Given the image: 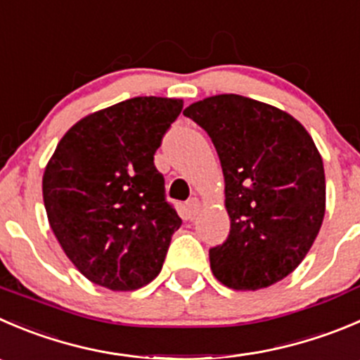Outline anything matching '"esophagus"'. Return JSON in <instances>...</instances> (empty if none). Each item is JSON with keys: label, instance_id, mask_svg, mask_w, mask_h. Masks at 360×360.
Returning a JSON list of instances; mask_svg holds the SVG:
<instances>
[{"label": "esophagus", "instance_id": "esophagus-1", "mask_svg": "<svg viewBox=\"0 0 360 360\" xmlns=\"http://www.w3.org/2000/svg\"><path fill=\"white\" fill-rule=\"evenodd\" d=\"M186 211L188 214H190V218H195V216L198 214V211H200V200H198L197 197L190 198V200L186 202Z\"/></svg>", "mask_w": 360, "mask_h": 360}]
</instances>
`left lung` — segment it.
I'll return each mask as SVG.
<instances>
[{
	"label": "left lung",
	"instance_id": "1",
	"mask_svg": "<svg viewBox=\"0 0 360 360\" xmlns=\"http://www.w3.org/2000/svg\"><path fill=\"white\" fill-rule=\"evenodd\" d=\"M204 128L225 176L230 232L209 250L212 274L236 290L271 287L297 267L326 214V174L315 142L290 114L239 95L184 109Z\"/></svg>",
	"mask_w": 360,
	"mask_h": 360
}]
</instances>
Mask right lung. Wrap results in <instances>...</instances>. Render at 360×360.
<instances>
[{"label":"right lung","mask_w":360,"mask_h":360,"mask_svg":"<svg viewBox=\"0 0 360 360\" xmlns=\"http://www.w3.org/2000/svg\"><path fill=\"white\" fill-rule=\"evenodd\" d=\"M181 110V100H124L73 124L47 163L51 229L93 283L135 290L162 271L181 218L167 200L155 153Z\"/></svg>","instance_id":"1"}]
</instances>
